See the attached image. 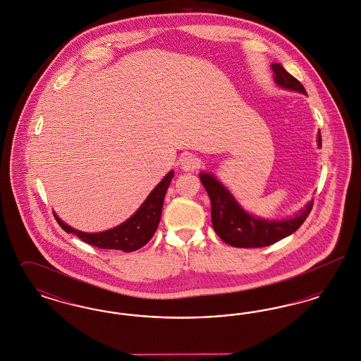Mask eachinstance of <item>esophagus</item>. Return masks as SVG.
Masks as SVG:
<instances>
[{"instance_id":"esophagus-1","label":"esophagus","mask_w":361,"mask_h":361,"mask_svg":"<svg viewBox=\"0 0 361 361\" xmlns=\"http://www.w3.org/2000/svg\"><path fill=\"white\" fill-rule=\"evenodd\" d=\"M180 165H181V169L185 171V172L196 171L200 166V159L196 155L185 154L184 157H181Z\"/></svg>"}]
</instances>
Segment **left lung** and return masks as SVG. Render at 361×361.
Segmentation results:
<instances>
[{
  "label": "left lung",
  "mask_w": 361,
  "mask_h": 361,
  "mask_svg": "<svg viewBox=\"0 0 361 361\" xmlns=\"http://www.w3.org/2000/svg\"><path fill=\"white\" fill-rule=\"evenodd\" d=\"M272 70L277 85L306 93L300 81L281 65L274 63ZM318 146H322L321 134H318ZM200 181L211 200V221L215 233L221 240L235 247H264L288 237L306 221L312 208V203H309L299 215L287 221H264L246 214L214 176L200 173Z\"/></svg>",
  "instance_id": "8db88e82"
}]
</instances>
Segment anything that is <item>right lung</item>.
I'll list each match as a JSON object with an SVG mask.
<instances>
[{
  "label": "right lung",
  "instance_id": "add662e5",
  "mask_svg": "<svg viewBox=\"0 0 361 361\" xmlns=\"http://www.w3.org/2000/svg\"><path fill=\"white\" fill-rule=\"evenodd\" d=\"M173 176L174 173L171 171L164 177V180L152 190L145 203L139 207V209L128 221L103 233H82L74 230L69 224H63L55 214L54 216L58 224L66 233L77 235L89 245L97 246L100 249L121 250L126 253L135 252L152 240L157 231L162 214L164 199L172 181Z\"/></svg>",
  "mask_w": 361,
  "mask_h": 361
}]
</instances>
